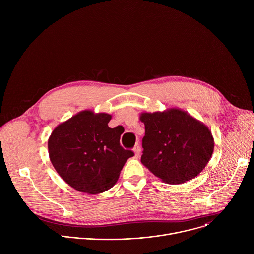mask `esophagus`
Returning <instances> with one entry per match:
<instances>
[{
	"label": "esophagus",
	"mask_w": 254,
	"mask_h": 254,
	"mask_svg": "<svg viewBox=\"0 0 254 254\" xmlns=\"http://www.w3.org/2000/svg\"><path fill=\"white\" fill-rule=\"evenodd\" d=\"M133 153H134V156L135 157H138L139 156V154H140V147H139V144H138V142L135 144L134 146V148H133Z\"/></svg>",
	"instance_id": "34e87169"
}]
</instances>
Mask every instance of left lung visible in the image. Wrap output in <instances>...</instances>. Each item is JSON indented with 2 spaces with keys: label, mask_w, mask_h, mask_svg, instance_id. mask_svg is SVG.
Here are the masks:
<instances>
[{
  "label": "left lung",
  "mask_w": 254,
  "mask_h": 254,
  "mask_svg": "<svg viewBox=\"0 0 254 254\" xmlns=\"http://www.w3.org/2000/svg\"><path fill=\"white\" fill-rule=\"evenodd\" d=\"M139 121L146 128L140 162L164 183H185L209 163L214 151L212 132L187 112L171 107L141 113Z\"/></svg>",
  "instance_id": "8db88e82"
}]
</instances>
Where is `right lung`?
Returning <instances> with one entry per match:
<instances>
[{"instance_id": "obj_1", "label": "right lung", "mask_w": 254, "mask_h": 254, "mask_svg": "<svg viewBox=\"0 0 254 254\" xmlns=\"http://www.w3.org/2000/svg\"><path fill=\"white\" fill-rule=\"evenodd\" d=\"M112 115L82 111L59 124L48 139L50 161L65 182L86 194L111 189L133 153L120 144L122 131L111 128Z\"/></svg>"}]
</instances>
